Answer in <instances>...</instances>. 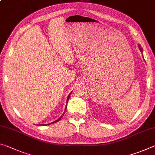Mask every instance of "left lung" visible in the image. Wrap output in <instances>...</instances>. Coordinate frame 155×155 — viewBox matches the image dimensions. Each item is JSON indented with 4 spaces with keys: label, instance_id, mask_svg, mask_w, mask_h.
Here are the masks:
<instances>
[{
    "label": "left lung",
    "instance_id": "8db88e82",
    "mask_svg": "<svg viewBox=\"0 0 155 155\" xmlns=\"http://www.w3.org/2000/svg\"><path fill=\"white\" fill-rule=\"evenodd\" d=\"M138 47H139V49H140V51L141 52H142V48H141L140 44H139V45H138Z\"/></svg>",
    "mask_w": 155,
    "mask_h": 155
}]
</instances>
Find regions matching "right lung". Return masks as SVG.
I'll use <instances>...</instances> for the list:
<instances>
[{
    "mask_svg": "<svg viewBox=\"0 0 155 155\" xmlns=\"http://www.w3.org/2000/svg\"><path fill=\"white\" fill-rule=\"evenodd\" d=\"M72 94V92L71 93H70V94H69V95H68V98H67V101H66V103H68V100H69V98H70V94ZM66 108H67V106H65V110H66ZM65 111H64V113H65ZM64 114H63L62 115H61V117H59V119H57V120H55V121H54L53 122H52V123H50V124H52V123H55V122H58L59 121V120H61V117H62V116H63V115H64ZM50 124H40V125H41V126H46V125H49Z\"/></svg>",
    "mask_w": 155,
    "mask_h": 155,
    "instance_id": "obj_1",
    "label": "right lung"
}]
</instances>
